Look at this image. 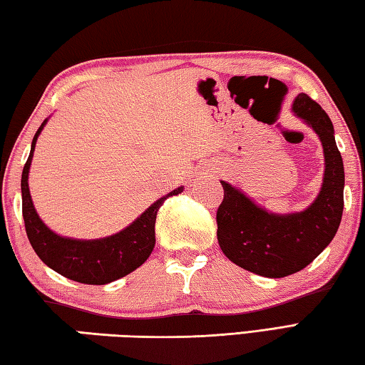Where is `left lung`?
<instances>
[{"label":"left lung","mask_w":365,"mask_h":365,"mask_svg":"<svg viewBox=\"0 0 365 365\" xmlns=\"http://www.w3.org/2000/svg\"><path fill=\"white\" fill-rule=\"evenodd\" d=\"M292 113L319 136L324 176L319 194L305 210L279 215L257 205L227 181L217 210V242L233 264L267 278L300 272L332 242L341 221L345 170L334 125L318 103L299 93Z\"/></svg>","instance_id":"obj_1"}]
</instances>
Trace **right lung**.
Here are the masks:
<instances>
[{
    "label": "right lung",
    "mask_w": 365,
    "mask_h": 365,
    "mask_svg": "<svg viewBox=\"0 0 365 365\" xmlns=\"http://www.w3.org/2000/svg\"><path fill=\"white\" fill-rule=\"evenodd\" d=\"M47 118L31 141V150L22 171V215L25 221L26 237L34 252L43 262L60 273L61 277L84 284H108L132 273L146 262L155 246V217L163 202L171 195L181 194L184 187L171 190L160 197L149 208L141 212L125 229L105 238L79 240L61 237L47 227L34 208L29 173L36 148L38 136L46 127Z\"/></svg>",
    "instance_id": "add662e5"
}]
</instances>
